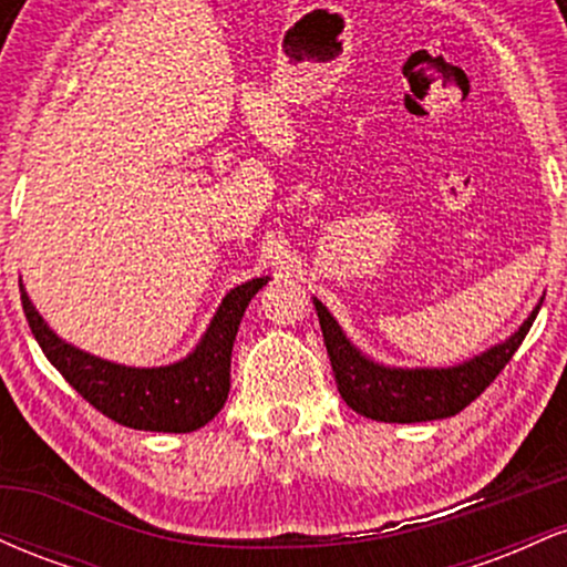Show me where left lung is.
Masks as SVG:
<instances>
[{
  "mask_svg": "<svg viewBox=\"0 0 567 567\" xmlns=\"http://www.w3.org/2000/svg\"><path fill=\"white\" fill-rule=\"evenodd\" d=\"M315 309L343 402L365 419L386 424H421L451 419L477 400L525 341L542 303L506 341L453 368H392L370 360L349 341L320 298H315Z\"/></svg>",
  "mask_w": 567,
  "mask_h": 567,
  "instance_id": "1",
  "label": "left lung"
}]
</instances>
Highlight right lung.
<instances>
[{
  "label": "right lung",
  "instance_id": "obj_1",
  "mask_svg": "<svg viewBox=\"0 0 567 567\" xmlns=\"http://www.w3.org/2000/svg\"><path fill=\"white\" fill-rule=\"evenodd\" d=\"M269 277H256L226 292L205 336L184 360L159 368H130L76 349L42 320L21 285L31 333L58 373L84 400L116 424L143 432H197L213 421L229 396L231 347L247 303Z\"/></svg>",
  "mask_w": 567,
  "mask_h": 567
}]
</instances>
